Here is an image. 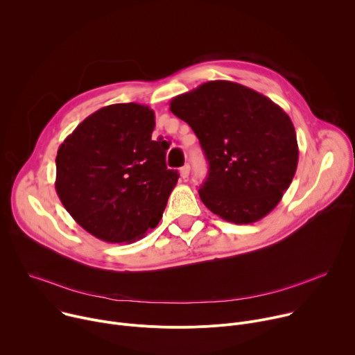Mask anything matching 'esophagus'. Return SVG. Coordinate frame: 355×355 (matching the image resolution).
I'll return each instance as SVG.
<instances>
[{"instance_id":"obj_1","label":"esophagus","mask_w":355,"mask_h":355,"mask_svg":"<svg viewBox=\"0 0 355 355\" xmlns=\"http://www.w3.org/2000/svg\"><path fill=\"white\" fill-rule=\"evenodd\" d=\"M189 166L188 164H185L184 167H181V170H180V174H181V177L185 180V178H188V175H189Z\"/></svg>"}]
</instances>
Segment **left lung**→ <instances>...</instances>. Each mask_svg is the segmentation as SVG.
Segmentation results:
<instances>
[{"label": "left lung", "instance_id": "8db88e82", "mask_svg": "<svg viewBox=\"0 0 355 355\" xmlns=\"http://www.w3.org/2000/svg\"><path fill=\"white\" fill-rule=\"evenodd\" d=\"M170 111L187 122L209 163L200 200L219 218L254 223L289 188L299 159L286 112L266 95L216 80L171 99Z\"/></svg>", "mask_w": 355, "mask_h": 355}]
</instances>
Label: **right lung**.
<instances>
[{"instance_id":"1","label":"right lung","mask_w":355,"mask_h":355,"mask_svg":"<svg viewBox=\"0 0 355 355\" xmlns=\"http://www.w3.org/2000/svg\"><path fill=\"white\" fill-rule=\"evenodd\" d=\"M155 112L114 104L85 118L60 144L56 192L71 218L107 243H132L155 229L178 181L167 141L151 140Z\"/></svg>"}]
</instances>
